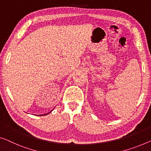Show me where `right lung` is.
<instances>
[{"instance_id":"add662e5","label":"right lung","mask_w":151,"mask_h":151,"mask_svg":"<svg viewBox=\"0 0 151 151\" xmlns=\"http://www.w3.org/2000/svg\"><path fill=\"white\" fill-rule=\"evenodd\" d=\"M49 114V112H48V113H47V114H39V116H42V115H46V114Z\"/></svg>"}]
</instances>
